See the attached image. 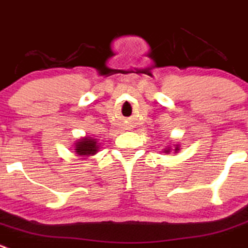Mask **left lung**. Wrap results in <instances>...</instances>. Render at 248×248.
I'll use <instances>...</instances> for the list:
<instances>
[{
  "label": "left lung",
  "mask_w": 248,
  "mask_h": 248,
  "mask_svg": "<svg viewBox=\"0 0 248 248\" xmlns=\"http://www.w3.org/2000/svg\"><path fill=\"white\" fill-rule=\"evenodd\" d=\"M170 144H173V146H170V145L167 146V147L164 148V151H163L164 153H167V155H169V153H170L171 151H174V153H178L179 151H180V145H179V143H176V145H175V143H171V142H170Z\"/></svg>",
  "instance_id": "1"
}]
</instances>
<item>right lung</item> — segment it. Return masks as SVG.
I'll use <instances>...</instances> for the list:
<instances>
[{
  "label": "right lung",
  "instance_id": "obj_1",
  "mask_svg": "<svg viewBox=\"0 0 248 248\" xmlns=\"http://www.w3.org/2000/svg\"><path fill=\"white\" fill-rule=\"evenodd\" d=\"M101 142H98L97 139L90 138V136H84V138L78 139L74 143V152L80 157H90L96 155L100 151Z\"/></svg>",
  "mask_w": 248,
  "mask_h": 248
}]
</instances>
